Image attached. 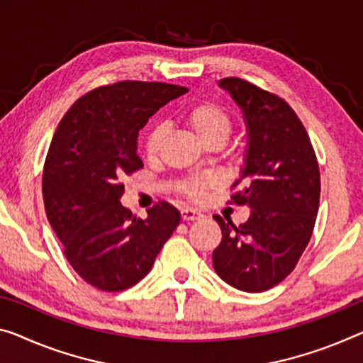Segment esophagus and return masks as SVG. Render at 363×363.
Listing matches in <instances>:
<instances>
[{
  "mask_svg": "<svg viewBox=\"0 0 363 363\" xmlns=\"http://www.w3.org/2000/svg\"><path fill=\"white\" fill-rule=\"evenodd\" d=\"M180 216H182V220H198V219H201V217H203V214L201 213H198V211H194V209H182L180 211Z\"/></svg>",
  "mask_w": 363,
  "mask_h": 363,
  "instance_id": "1",
  "label": "esophagus"
}]
</instances>
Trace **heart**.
<instances>
[{"mask_svg": "<svg viewBox=\"0 0 363 363\" xmlns=\"http://www.w3.org/2000/svg\"><path fill=\"white\" fill-rule=\"evenodd\" d=\"M180 120L208 146H220L230 135L233 126L230 110L224 104L209 99L189 105L180 113ZM164 139L165 131L162 126H154L147 133L144 141V154L150 162L159 159ZM213 186L214 180L211 177L191 175L178 182V193L189 201L201 203Z\"/></svg>", "mask_w": 363, "mask_h": 363, "instance_id": "heart-1", "label": "heart"}]
</instances>
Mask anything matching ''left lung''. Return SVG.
Wrapping results in <instances>:
<instances>
[{
	"instance_id": "8db88e82",
	"label": "left lung",
	"mask_w": 363,
	"mask_h": 363,
	"mask_svg": "<svg viewBox=\"0 0 363 363\" xmlns=\"http://www.w3.org/2000/svg\"><path fill=\"white\" fill-rule=\"evenodd\" d=\"M220 87L243 110L247 165L228 203L250 206L238 227L214 216L222 242L213 252L217 274L245 292H264L284 281L308 245L320 206V167L305 126L282 97L242 79Z\"/></svg>"
}]
</instances>
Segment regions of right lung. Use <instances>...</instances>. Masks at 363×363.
Returning <instances> with one entry per match:
<instances>
[{
  "mask_svg": "<svg viewBox=\"0 0 363 363\" xmlns=\"http://www.w3.org/2000/svg\"><path fill=\"white\" fill-rule=\"evenodd\" d=\"M186 92L165 82L100 86L77 99L55 131L43 165L45 213L72 269L99 291H126L141 281L180 224L165 201L143 220L120 199L121 180L144 167L139 130Z\"/></svg>",
  "mask_w": 363,
  "mask_h": 363,
  "instance_id": "1",
  "label": "right lung"
}]
</instances>
